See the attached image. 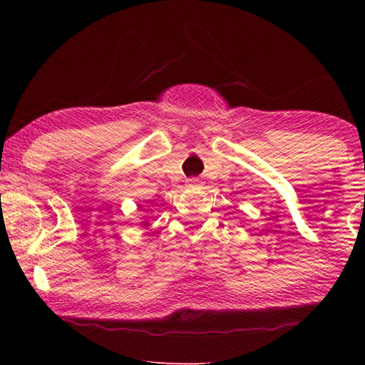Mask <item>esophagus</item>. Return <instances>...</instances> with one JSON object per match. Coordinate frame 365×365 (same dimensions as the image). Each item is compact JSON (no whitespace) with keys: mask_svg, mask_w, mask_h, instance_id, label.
<instances>
[{"mask_svg":"<svg viewBox=\"0 0 365 365\" xmlns=\"http://www.w3.org/2000/svg\"><path fill=\"white\" fill-rule=\"evenodd\" d=\"M197 183H199L197 178H188V180H187V187H196Z\"/></svg>","mask_w":365,"mask_h":365,"instance_id":"esophagus-1","label":"esophagus"}]
</instances>
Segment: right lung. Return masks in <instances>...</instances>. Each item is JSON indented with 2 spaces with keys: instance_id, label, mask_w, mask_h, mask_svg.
Wrapping results in <instances>:
<instances>
[{
  "instance_id": "add662e5",
  "label": "right lung",
  "mask_w": 365,
  "mask_h": 365,
  "mask_svg": "<svg viewBox=\"0 0 365 365\" xmlns=\"http://www.w3.org/2000/svg\"><path fill=\"white\" fill-rule=\"evenodd\" d=\"M144 226H147V224H144Z\"/></svg>"
}]
</instances>
